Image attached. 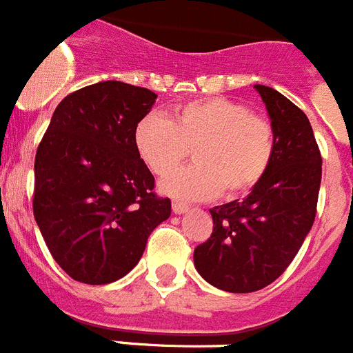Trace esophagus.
<instances>
[{"label":"esophagus","instance_id":"obj_1","mask_svg":"<svg viewBox=\"0 0 353 353\" xmlns=\"http://www.w3.org/2000/svg\"><path fill=\"white\" fill-rule=\"evenodd\" d=\"M172 211L176 214H183V213H186V211H188V206H186V204H183V202H172Z\"/></svg>","mask_w":353,"mask_h":353}]
</instances>
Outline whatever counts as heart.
<instances>
[{
  "mask_svg": "<svg viewBox=\"0 0 353 353\" xmlns=\"http://www.w3.org/2000/svg\"><path fill=\"white\" fill-rule=\"evenodd\" d=\"M134 147L147 168L165 176L194 152V165L161 181V192L181 201L250 194L268 172L274 128L243 103L206 97L176 108L172 119L149 113L134 128Z\"/></svg>",
  "mask_w": 353,
  "mask_h": 353,
  "instance_id": "1",
  "label": "heart"
}]
</instances>
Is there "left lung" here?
Returning <instances> with one entry per match:
<instances>
[{
	"label": "left lung",
	"mask_w": 353,
	"mask_h": 353,
	"mask_svg": "<svg viewBox=\"0 0 353 353\" xmlns=\"http://www.w3.org/2000/svg\"><path fill=\"white\" fill-rule=\"evenodd\" d=\"M275 133L268 172L241 202L210 210L213 232L194 250L199 274L229 293H252L284 274L316 216L321 154L305 113L256 85Z\"/></svg>",
	"instance_id": "left-lung-1"
}]
</instances>
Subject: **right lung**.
Segmentation results:
<instances>
[{"label":"right lung","instance_id":"right-lung-1","mask_svg":"<svg viewBox=\"0 0 353 353\" xmlns=\"http://www.w3.org/2000/svg\"><path fill=\"white\" fill-rule=\"evenodd\" d=\"M156 94L122 81L79 88L54 110L35 154L33 216L69 277L108 284L140 261L149 234L170 216L134 147Z\"/></svg>","mask_w":353,"mask_h":353}]
</instances>
